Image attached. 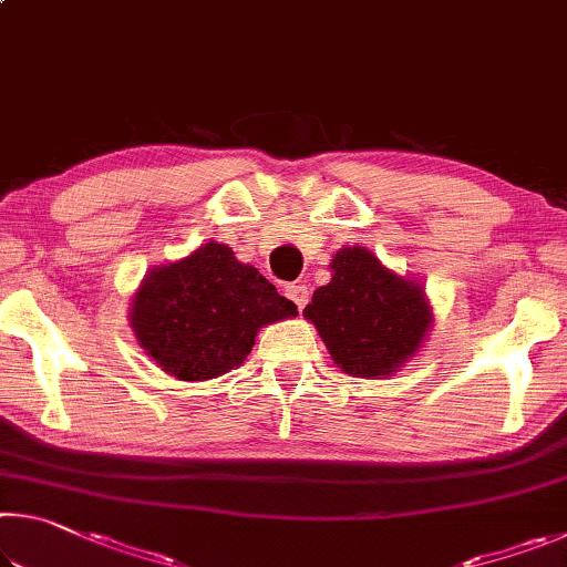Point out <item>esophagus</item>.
Segmentation results:
<instances>
[{"mask_svg":"<svg viewBox=\"0 0 567 567\" xmlns=\"http://www.w3.org/2000/svg\"><path fill=\"white\" fill-rule=\"evenodd\" d=\"M285 295L290 297V300H292L297 307H300V310L307 305V300H310V292H307V287L300 285V282L287 285V287H285Z\"/></svg>","mask_w":567,"mask_h":567,"instance_id":"obj_1","label":"esophagus"}]
</instances>
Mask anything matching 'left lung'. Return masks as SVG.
Here are the masks:
<instances>
[{"label":"left lung","instance_id":"1","mask_svg":"<svg viewBox=\"0 0 567 567\" xmlns=\"http://www.w3.org/2000/svg\"><path fill=\"white\" fill-rule=\"evenodd\" d=\"M330 267L332 280L315 290L302 315L342 372L390 375L417 352L433 320L425 292L364 247H342Z\"/></svg>","mask_w":567,"mask_h":567}]
</instances>
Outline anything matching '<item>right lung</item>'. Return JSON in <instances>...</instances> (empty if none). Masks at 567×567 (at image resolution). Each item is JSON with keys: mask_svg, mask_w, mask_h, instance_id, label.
I'll return each mask as SVG.
<instances>
[{"mask_svg": "<svg viewBox=\"0 0 567 567\" xmlns=\"http://www.w3.org/2000/svg\"><path fill=\"white\" fill-rule=\"evenodd\" d=\"M297 305L227 245L207 243L152 270L132 300V328L145 352L179 380L225 375L249 354L262 324L295 318Z\"/></svg>", "mask_w": 567, "mask_h": 567, "instance_id": "1", "label": "right lung"}]
</instances>
